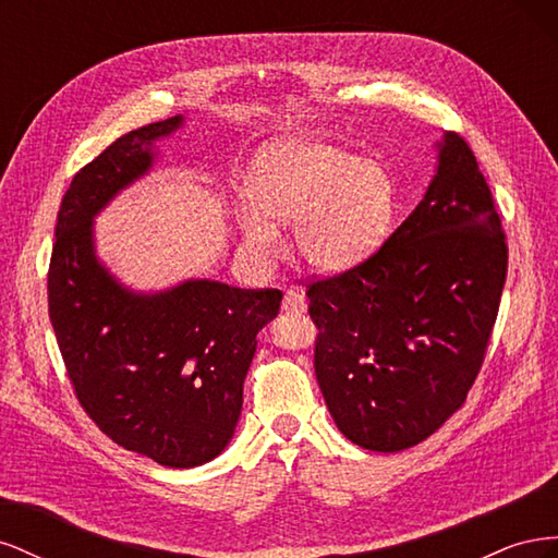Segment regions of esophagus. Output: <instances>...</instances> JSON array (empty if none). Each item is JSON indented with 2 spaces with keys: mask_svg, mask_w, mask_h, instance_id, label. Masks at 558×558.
<instances>
[{
  "mask_svg": "<svg viewBox=\"0 0 558 558\" xmlns=\"http://www.w3.org/2000/svg\"><path fill=\"white\" fill-rule=\"evenodd\" d=\"M281 310L286 314H302V312L307 310V300H305V295H302L300 291H289V293L283 295Z\"/></svg>",
  "mask_w": 558,
  "mask_h": 558,
  "instance_id": "1",
  "label": "esophagus"
}]
</instances>
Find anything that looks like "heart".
I'll return each instance as SVG.
<instances>
[{
    "label": "heart",
    "instance_id": "heart-1",
    "mask_svg": "<svg viewBox=\"0 0 558 558\" xmlns=\"http://www.w3.org/2000/svg\"><path fill=\"white\" fill-rule=\"evenodd\" d=\"M240 211L246 248L260 260L279 253V230L316 272H342L375 251L391 221L393 183L375 160L326 142H289L256 162Z\"/></svg>",
    "mask_w": 558,
    "mask_h": 558
}]
</instances>
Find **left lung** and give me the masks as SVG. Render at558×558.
Wrapping results in <instances>:
<instances>
[{"mask_svg":"<svg viewBox=\"0 0 558 558\" xmlns=\"http://www.w3.org/2000/svg\"><path fill=\"white\" fill-rule=\"evenodd\" d=\"M424 199L369 258L307 283L314 369L347 440L402 451L461 410L492 340L508 244L475 154L437 144Z\"/></svg>","mask_w":558,"mask_h":558,"instance_id":"left-lung-1","label":"left lung"}]
</instances>
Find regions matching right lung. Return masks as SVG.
I'll list each match as a JSON object with an SVG mask.
<instances>
[{
  "instance_id": "obj_1",
  "label": "right lung",
  "mask_w": 558,
  "mask_h": 558,
  "mask_svg": "<svg viewBox=\"0 0 558 558\" xmlns=\"http://www.w3.org/2000/svg\"><path fill=\"white\" fill-rule=\"evenodd\" d=\"M183 118L132 130L74 174L58 211L48 316L81 408L128 451L195 468L232 440L258 330L277 289L191 279L134 293L97 260L93 218L154 165V142Z\"/></svg>"
}]
</instances>
